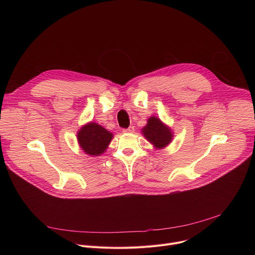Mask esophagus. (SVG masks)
I'll use <instances>...</instances> for the list:
<instances>
[{"mask_svg":"<svg viewBox=\"0 0 255 255\" xmlns=\"http://www.w3.org/2000/svg\"><path fill=\"white\" fill-rule=\"evenodd\" d=\"M123 132H125V133H133L134 132V127L131 126V127H129L127 129H124Z\"/></svg>","mask_w":255,"mask_h":255,"instance_id":"esophagus-1","label":"esophagus"}]
</instances>
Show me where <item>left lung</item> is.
Listing matches in <instances>:
<instances>
[{"label": "left lung", "instance_id": "1", "mask_svg": "<svg viewBox=\"0 0 255 255\" xmlns=\"http://www.w3.org/2000/svg\"><path fill=\"white\" fill-rule=\"evenodd\" d=\"M141 133L157 150L168 146L173 139L172 129L155 116L147 119V124L141 129Z\"/></svg>", "mask_w": 255, "mask_h": 255}]
</instances>
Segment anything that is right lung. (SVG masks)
<instances>
[{
  "instance_id": "add662e5",
  "label": "right lung",
  "mask_w": 255,
  "mask_h": 255,
  "mask_svg": "<svg viewBox=\"0 0 255 255\" xmlns=\"http://www.w3.org/2000/svg\"><path fill=\"white\" fill-rule=\"evenodd\" d=\"M113 137L112 132L95 122L83 125L77 133L80 147L86 154L94 157L102 155L107 150Z\"/></svg>"
}]
</instances>
